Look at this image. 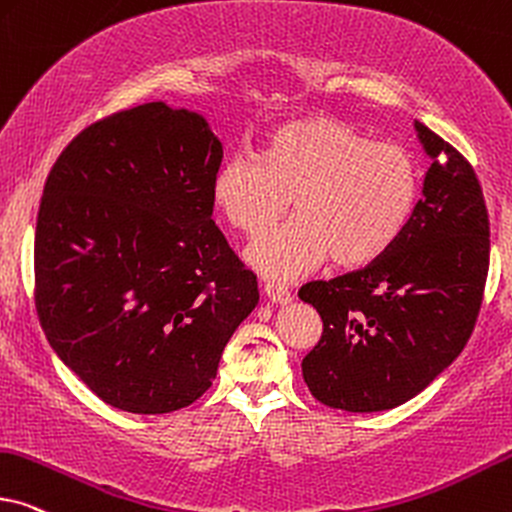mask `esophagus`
<instances>
[{
	"mask_svg": "<svg viewBox=\"0 0 512 512\" xmlns=\"http://www.w3.org/2000/svg\"><path fill=\"white\" fill-rule=\"evenodd\" d=\"M265 296H268L270 301L277 305H287V303H291V298H294L287 287H282V284H275V282L265 284Z\"/></svg>",
	"mask_w": 512,
	"mask_h": 512,
	"instance_id": "esophagus-1",
	"label": "esophagus"
}]
</instances>
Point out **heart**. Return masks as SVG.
I'll return each instance as SVG.
<instances>
[{
	"label": "heart",
	"instance_id": "b5f03b06",
	"mask_svg": "<svg viewBox=\"0 0 512 512\" xmlns=\"http://www.w3.org/2000/svg\"><path fill=\"white\" fill-rule=\"evenodd\" d=\"M289 197L294 218L247 251L258 272L294 280L329 256L338 268H362L400 240L414 214L416 159L400 143L313 115L272 131L261 157L237 155L216 171V207L249 237L270 228Z\"/></svg>",
	"mask_w": 512,
	"mask_h": 512
}]
</instances>
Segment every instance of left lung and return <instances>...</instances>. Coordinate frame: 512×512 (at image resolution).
<instances>
[{
  "label": "left lung",
  "instance_id": "1",
  "mask_svg": "<svg viewBox=\"0 0 512 512\" xmlns=\"http://www.w3.org/2000/svg\"><path fill=\"white\" fill-rule=\"evenodd\" d=\"M433 159L423 195L393 247L367 268L303 284L322 338L303 378L331 409L386 411L430 386L473 334L489 270V216L459 150L414 122Z\"/></svg>",
  "mask_w": 512,
  "mask_h": 512
}]
</instances>
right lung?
Masks as SVG:
<instances>
[{
    "mask_svg": "<svg viewBox=\"0 0 512 512\" xmlns=\"http://www.w3.org/2000/svg\"><path fill=\"white\" fill-rule=\"evenodd\" d=\"M223 145L207 119L145 103L86 126L44 183L35 305L46 341L105 404L199 400L258 282L211 221Z\"/></svg>",
    "mask_w": 512,
    "mask_h": 512,
    "instance_id": "add662e5",
    "label": "right lung"
}]
</instances>
